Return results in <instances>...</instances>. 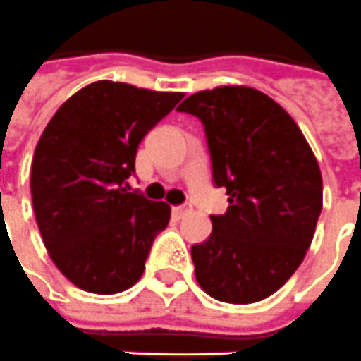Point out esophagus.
Wrapping results in <instances>:
<instances>
[{
	"instance_id": "esophagus-1",
	"label": "esophagus",
	"mask_w": 361,
	"mask_h": 361,
	"mask_svg": "<svg viewBox=\"0 0 361 361\" xmlns=\"http://www.w3.org/2000/svg\"><path fill=\"white\" fill-rule=\"evenodd\" d=\"M188 209H190V206H186V204H183V206H173V214H175L176 217H180L185 216Z\"/></svg>"
}]
</instances>
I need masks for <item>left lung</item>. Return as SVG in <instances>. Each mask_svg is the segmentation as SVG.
I'll use <instances>...</instances> for the list:
<instances>
[{
	"mask_svg": "<svg viewBox=\"0 0 361 361\" xmlns=\"http://www.w3.org/2000/svg\"><path fill=\"white\" fill-rule=\"evenodd\" d=\"M180 112L202 120L212 175L227 212L190 255L200 288L217 301L272 295L303 262L323 209L321 169L295 120L252 87L190 94Z\"/></svg>",
	"mask_w": 361,
	"mask_h": 361,
	"instance_id": "left-lung-1",
	"label": "left lung"
}]
</instances>
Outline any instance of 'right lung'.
<instances>
[{"label": "right lung", "instance_id": "obj_1", "mask_svg": "<svg viewBox=\"0 0 361 361\" xmlns=\"http://www.w3.org/2000/svg\"><path fill=\"white\" fill-rule=\"evenodd\" d=\"M183 97L103 79L71 94L44 128L32 208L48 255L73 286L111 295L144 274L171 208L128 192V178L140 142Z\"/></svg>", "mask_w": 361, "mask_h": 361}]
</instances>
